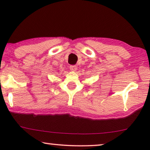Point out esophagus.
<instances>
[{"label": "esophagus", "instance_id": "1", "mask_svg": "<svg viewBox=\"0 0 150 150\" xmlns=\"http://www.w3.org/2000/svg\"><path fill=\"white\" fill-rule=\"evenodd\" d=\"M69 69H70V70L71 71H75L77 70V67L76 66V65H71V66L69 67Z\"/></svg>", "mask_w": 150, "mask_h": 150}]
</instances>
